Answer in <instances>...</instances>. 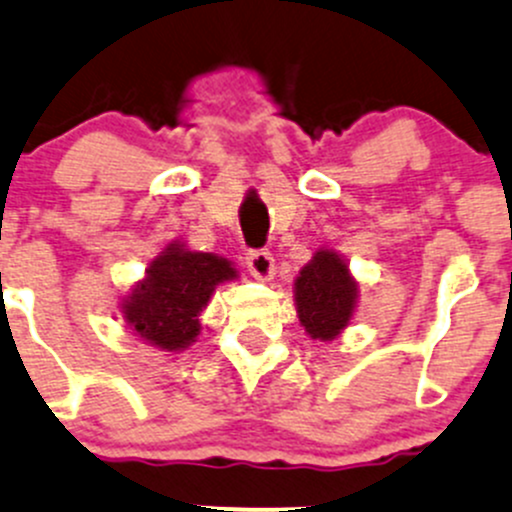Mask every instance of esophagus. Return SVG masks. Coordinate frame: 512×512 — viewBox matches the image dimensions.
Instances as JSON below:
<instances>
[{"mask_svg": "<svg viewBox=\"0 0 512 512\" xmlns=\"http://www.w3.org/2000/svg\"><path fill=\"white\" fill-rule=\"evenodd\" d=\"M247 267H250L252 277L262 279V282H270L274 277V257L265 250H252L247 255Z\"/></svg>", "mask_w": 512, "mask_h": 512, "instance_id": "esophagus-1", "label": "esophagus"}]
</instances>
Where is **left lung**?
Instances as JSON below:
<instances>
[{
	"label": "left lung",
	"instance_id": "8db88e82",
	"mask_svg": "<svg viewBox=\"0 0 512 512\" xmlns=\"http://www.w3.org/2000/svg\"><path fill=\"white\" fill-rule=\"evenodd\" d=\"M294 306L299 324L314 341H333L351 324L358 282L338 252H314L309 265L301 267L294 279Z\"/></svg>",
	"mask_w": 512,
	"mask_h": 512
}]
</instances>
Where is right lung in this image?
<instances>
[{"mask_svg": "<svg viewBox=\"0 0 512 512\" xmlns=\"http://www.w3.org/2000/svg\"><path fill=\"white\" fill-rule=\"evenodd\" d=\"M238 279L233 262L213 252L171 242L122 299V316L134 336L161 351H186L201 333L203 309L215 287Z\"/></svg>", "mask_w": 512, "mask_h": 512, "instance_id": "right-lung-1", "label": "right lung"}]
</instances>
